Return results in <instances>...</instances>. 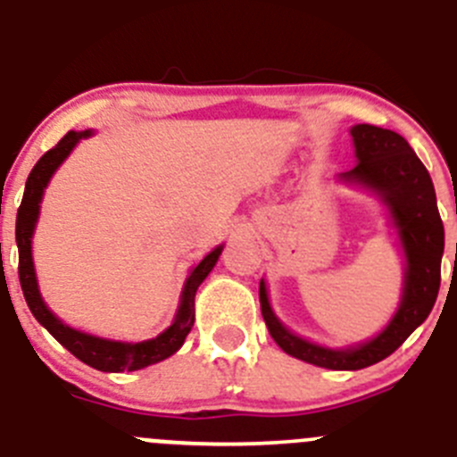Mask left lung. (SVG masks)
Instances as JSON below:
<instances>
[{
	"label": "left lung",
	"mask_w": 457,
	"mask_h": 457,
	"mask_svg": "<svg viewBox=\"0 0 457 457\" xmlns=\"http://www.w3.org/2000/svg\"><path fill=\"white\" fill-rule=\"evenodd\" d=\"M351 136L357 165L337 174L335 180L366 189L386 210L388 225L404 259V281L395 312L370 339L332 348L290 330L272 310L265 278L259 286L261 312L278 348L305 364L330 370H360L386 360L415 328L427 321L440 290L445 254V225L437 212L433 180L411 145L395 131L373 125L351 127Z\"/></svg>",
	"instance_id": "left-lung-1"
}]
</instances>
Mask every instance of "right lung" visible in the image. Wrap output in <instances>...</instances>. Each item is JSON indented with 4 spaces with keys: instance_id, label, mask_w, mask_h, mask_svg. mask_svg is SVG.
<instances>
[{
    "instance_id": "1",
    "label": "right lung",
    "mask_w": 457,
    "mask_h": 457,
    "mask_svg": "<svg viewBox=\"0 0 457 457\" xmlns=\"http://www.w3.org/2000/svg\"><path fill=\"white\" fill-rule=\"evenodd\" d=\"M93 129L84 131H69L60 143L53 149H48L35 167L30 170L29 180L24 187V198L17 210V223H15V241L17 250H20V283L24 299L29 303L33 317L60 341L62 346L84 361L91 369L102 370V373H125V370H140L147 366L158 364V361L167 360L174 353L180 351L185 337L189 335L194 326V299H196V290L207 274L214 270L216 261H219L220 252L225 245H216L210 254L196 265H192L187 278L180 290L179 308H176L174 321L165 328L158 337L145 341H120V339H106V337L91 335V332L78 330V328L69 326L62 321L55 312L46 305L42 292H39L37 274H35L33 263V237L35 228L39 220V207H42L44 192H46L48 183H51L53 174L60 170L62 162L71 156L79 140L91 138Z\"/></svg>"
}]
</instances>
